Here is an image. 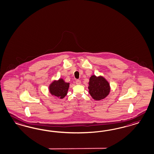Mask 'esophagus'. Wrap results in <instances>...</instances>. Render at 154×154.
<instances>
[{
  "label": "esophagus",
  "instance_id": "34e87169",
  "mask_svg": "<svg viewBox=\"0 0 154 154\" xmlns=\"http://www.w3.org/2000/svg\"><path fill=\"white\" fill-rule=\"evenodd\" d=\"M75 84H76L77 85H80V84H81V81L79 80H76V81H75Z\"/></svg>",
  "mask_w": 154,
  "mask_h": 154
}]
</instances>
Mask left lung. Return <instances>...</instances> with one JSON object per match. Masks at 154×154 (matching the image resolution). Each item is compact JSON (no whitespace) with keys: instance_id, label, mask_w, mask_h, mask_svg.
Wrapping results in <instances>:
<instances>
[{"instance_id":"8db88e82","label":"left lung","mask_w":154,"mask_h":154,"mask_svg":"<svg viewBox=\"0 0 154 154\" xmlns=\"http://www.w3.org/2000/svg\"><path fill=\"white\" fill-rule=\"evenodd\" d=\"M89 93L92 98L99 101L105 98L110 92V85L102 77H97L93 75L90 78L89 82Z\"/></svg>"}]
</instances>
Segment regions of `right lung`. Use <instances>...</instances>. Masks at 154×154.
Masks as SVG:
<instances>
[{"label": "right lung", "instance_id": "obj_1", "mask_svg": "<svg viewBox=\"0 0 154 154\" xmlns=\"http://www.w3.org/2000/svg\"><path fill=\"white\" fill-rule=\"evenodd\" d=\"M69 83L65 82L63 79L54 81L49 86V91L52 95L63 98L67 94Z\"/></svg>", "mask_w": 154, "mask_h": 154}]
</instances>
